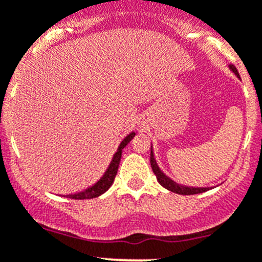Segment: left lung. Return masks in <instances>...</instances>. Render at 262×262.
<instances>
[{
    "instance_id": "8db88e82",
    "label": "left lung",
    "mask_w": 262,
    "mask_h": 262,
    "mask_svg": "<svg viewBox=\"0 0 262 262\" xmlns=\"http://www.w3.org/2000/svg\"><path fill=\"white\" fill-rule=\"evenodd\" d=\"M229 69L230 72L234 73L238 78H239V74H238L237 69H235L234 65H229ZM151 167L154 170L155 175L157 178V182L162 185L164 188H166L167 190L170 192H174L178 193V194H199V193L202 192H206V190L212 189L214 187H189V185H184V184H180V183H177L175 180H172L171 178L167 177L161 169H160L159 164H157L156 159H155V154H154V148H152V144H151Z\"/></svg>"
}]
</instances>
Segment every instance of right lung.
<instances>
[{
    "label": "right lung",
    "mask_w": 262,
    "mask_h": 262,
    "mask_svg": "<svg viewBox=\"0 0 262 262\" xmlns=\"http://www.w3.org/2000/svg\"><path fill=\"white\" fill-rule=\"evenodd\" d=\"M134 136H136V133L132 132V133H129L128 136L121 141V143L119 144L118 149H116V152L114 154L110 165H108L107 169H106L105 174H103L102 177L95 183V184L85 188V189L80 190V192L67 194L65 197H67V199H73V200H90V199H96V197H98V195L103 194V193H105L111 185H113L114 179H115L116 172H118V169H119V164H120L123 148L132 141V139H133Z\"/></svg>",
    "instance_id": "1"
}]
</instances>
